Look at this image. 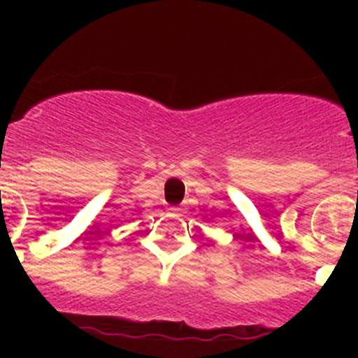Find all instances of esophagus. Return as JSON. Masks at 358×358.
<instances>
[{
	"label": "esophagus",
	"instance_id": "1",
	"mask_svg": "<svg viewBox=\"0 0 358 358\" xmlns=\"http://www.w3.org/2000/svg\"><path fill=\"white\" fill-rule=\"evenodd\" d=\"M179 211H181L179 208H172V213H179Z\"/></svg>",
	"mask_w": 358,
	"mask_h": 358
}]
</instances>
